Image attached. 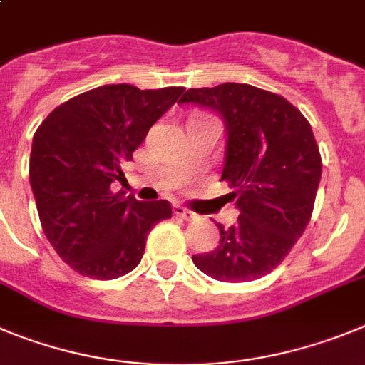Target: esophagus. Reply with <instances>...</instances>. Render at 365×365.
Returning <instances> with one entry per match:
<instances>
[{"label": "esophagus", "instance_id": "1", "mask_svg": "<svg viewBox=\"0 0 365 365\" xmlns=\"http://www.w3.org/2000/svg\"><path fill=\"white\" fill-rule=\"evenodd\" d=\"M173 212H175V216H178V218H182V220H187V222L195 220V216H196L195 212L189 211V209L183 205H175L173 207Z\"/></svg>", "mask_w": 365, "mask_h": 365}]
</instances>
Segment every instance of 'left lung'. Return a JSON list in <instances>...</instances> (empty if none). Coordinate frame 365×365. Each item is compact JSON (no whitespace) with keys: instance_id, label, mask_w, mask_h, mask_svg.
<instances>
[{"instance_id":"left-lung-1","label":"left lung","mask_w":365,"mask_h":365,"mask_svg":"<svg viewBox=\"0 0 365 365\" xmlns=\"http://www.w3.org/2000/svg\"><path fill=\"white\" fill-rule=\"evenodd\" d=\"M178 103L212 109L225 123V163L240 216L215 251L192 255L207 277L252 282L282 264L313 215L322 158L309 121L285 98L247 83L189 88Z\"/></svg>"}]
</instances>
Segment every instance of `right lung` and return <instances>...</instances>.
Masks as SVG:
<instances>
[{
	"instance_id": "add662e5",
	"label": "right lung",
	"mask_w": 365,
	"mask_h": 365,
	"mask_svg": "<svg viewBox=\"0 0 365 365\" xmlns=\"http://www.w3.org/2000/svg\"><path fill=\"white\" fill-rule=\"evenodd\" d=\"M183 91L103 85L56 107L36 130L29 178L41 227L83 277L113 280L133 271L150 229L173 216L167 200L138 202L113 183L125 178L123 163Z\"/></svg>"
}]
</instances>
